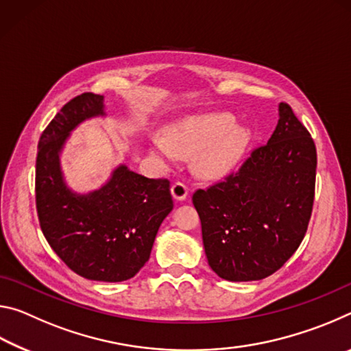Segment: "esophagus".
I'll return each instance as SVG.
<instances>
[{"mask_svg":"<svg viewBox=\"0 0 351 351\" xmlns=\"http://www.w3.org/2000/svg\"><path fill=\"white\" fill-rule=\"evenodd\" d=\"M187 193H189V189L186 184L182 182H175L173 186H171V195H173V198L176 201H182L187 198Z\"/></svg>","mask_w":351,"mask_h":351,"instance_id":"34e87169","label":"esophagus"}]
</instances>
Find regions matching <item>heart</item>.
<instances>
[{"instance_id":"heart-1","label":"heart","mask_w":351,"mask_h":351,"mask_svg":"<svg viewBox=\"0 0 351 351\" xmlns=\"http://www.w3.org/2000/svg\"><path fill=\"white\" fill-rule=\"evenodd\" d=\"M229 112H210L182 119L171 125L167 138L154 136L152 152L162 164L176 161L178 154L198 153L195 167L203 176L219 178L235 169L251 144V130L234 127Z\"/></svg>"}]
</instances>
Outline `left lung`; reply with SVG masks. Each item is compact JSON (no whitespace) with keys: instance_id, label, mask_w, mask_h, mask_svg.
<instances>
[{"instance_id":"obj_1","label":"left lung","mask_w":351,"mask_h":351,"mask_svg":"<svg viewBox=\"0 0 351 351\" xmlns=\"http://www.w3.org/2000/svg\"><path fill=\"white\" fill-rule=\"evenodd\" d=\"M268 144L237 173L193 193L207 261L218 277L251 282L274 274L304 240L316 186V145L288 104Z\"/></svg>"}]
</instances>
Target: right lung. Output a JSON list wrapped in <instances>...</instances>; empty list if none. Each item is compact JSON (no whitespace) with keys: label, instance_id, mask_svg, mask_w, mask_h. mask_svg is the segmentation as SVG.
Returning a JSON list of instances; mask_svg holds the SVG:
<instances>
[{"label":"right lung","instance_id":"obj_1","mask_svg":"<svg viewBox=\"0 0 351 351\" xmlns=\"http://www.w3.org/2000/svg\"><path fill=\"white\" fill-rule=\"evenodd\" d=\"M105 116L104 96L83 93L57 112L38 142L35 203L45 239L75 274L97 282L134 277L173 209L169 180H150L119 165L99 190L80 195L63 180L60 152L86 119Z\"/></svg>","mask_w":351,"mask_h":351}]
</instances>
